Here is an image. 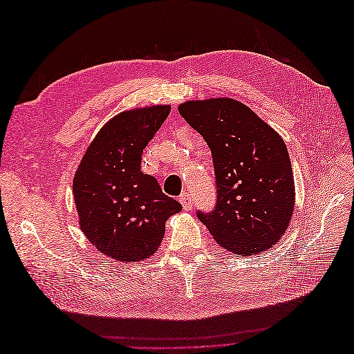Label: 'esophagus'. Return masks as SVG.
Instances as JSON below:
<instances>
[{"instance_id": "esophagus-1", "label": "esophagus", "mask_w": 354, "mask_h": 354, "mask_svg": "<svg viewBox=\"0 0 354 354\" xmlns=\"http://www.w3.org/2000/svg\"><path fill=\"white\" fill-rule=\"evenodd\" d=\"M178 201H180V203H181V205H183V208H185L186 211L190 209L192 205H194V203H192V198H190L189 194H181L180 198H178Z\"/></svg>"}]
</instances>
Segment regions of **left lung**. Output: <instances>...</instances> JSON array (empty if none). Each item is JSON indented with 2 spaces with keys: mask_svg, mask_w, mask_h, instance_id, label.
Returning a JSON list of instances; mask_svg holds the SVG:
<instances>
[{
  "mask_svg": "<svg viewBox=\"0 0 354 354\" xmlns=\"http://www.w3.org/2000/svg\"><path fill=\"white\" fill-rule=\"evenodd\" d=\"M180 115L212 153L217 201L198 218L224 250L254 255L272 248L294 212V176L282 137L232 99L186 102Z\"/></svg>",
  "mask_w": 354,
  "mask_h": 354,
  "instance_id": "1",
  "label": "left lung"
}]
</instances>
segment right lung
Returning a JSON list of instances; mask_svg holds the SVG:
<instances>
[{"instance_id":"1","label":"right lung","mask_w":354,"mask_h":354,"mask_svg":"<svg viewBox=\"0 0 354 354\" xmlns=\"http://www.w3.org/2000/svg\"><path fill=\"white\" fill-rule=\"evenodd\" d=\"M169 111V106H152L112 118L94 137L75 174L81 230L111 259L133 263L151 257L162 242L167 220L183 208L140 169L143 149Z\"/></svg>"}]
</instances>
